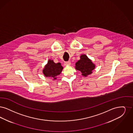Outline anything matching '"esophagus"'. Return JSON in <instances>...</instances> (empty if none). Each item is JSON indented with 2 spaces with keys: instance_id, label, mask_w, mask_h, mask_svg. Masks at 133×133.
Here are the masks:
<instances>
[{
  "instance_id": "esophagus-1",
  "label": "esophagus",
  "mask_w": 133,
  "mask_h": 133,
  "mask_svg": "<svg viewBox=\"0 0 133 133\" xmlns=\"http://www.w3.org/2000/svg\"><path fill=\"white\" fill-rule=\"evenodd\" d=\"M70 64H71V63H70V61L66 62H65V63H64V65H70Z\"/></svg>"
}]
</instances>
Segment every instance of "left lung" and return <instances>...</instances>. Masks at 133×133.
Returning a JSON list of instances; mask_svg holds the SVG:
<instances>
[{
  "instance_id": "8db88e82",
  "label": "left lung",
  "mask_w": 133,
  "mask_h": 133,
  "mask_svg": "<svg viewBox=\"0 0 133 133\" xmlns=\"http://www.w3.org/2000/svg\"><path fill=\"white\" fill-rule=\"evenodd\" d=\"M94 68L95 65L85 55H81L80 60L75 64V69L80 71L82 75L84 76L91 74Z\"/></svg>"
}]
</instances>
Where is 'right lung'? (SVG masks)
Masks as SVG:
<instances>
[{
    "instance_id": "right-lung-1",
    "label": "right lung",
    "mask_w": 133,
    "mask_h": 133,
    "mask_svg": "<svg viewBox=\"0 0 133 133\" xmlns=\"http://www.w3.org/2000/svg\"><path fill=\"white\" fill-rule=\"evenodd\" d=\"M63 69L61 63L56 64L52 60L49 59L48 64L45 66L43 74L46 77L54 78V79L57 78V76L59 75Z\"/></svg>"
}]
</instances>
